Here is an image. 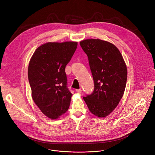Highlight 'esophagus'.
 Instances as JSON below:
<instances>
[{
	"label": "esophagus",
	"mask_w": 155,
	"mask_h": 155,
	"mask_svg": "<svg viewBox=\"0 0 155 155\" xmlns=\"http://www.w3.org/2000/svg\"><path fill=\"white\" fill-rule=\"evenodd\" d=\"M76 92L78 93H81L82 90H81V89H78V90H76Z\"/></svg>",
	"instance_id": "34e87169"
}]
</instances>
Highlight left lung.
<instances>
[{
    "label": "left lung",
    "instance_id": "left-lung-1",
    "mask_svg": "<svg viewBox=\"0 0 155 155\" xmlns=\"http://www.w3.org/2000/svg\"><path fill=\"white\" fill-rule=\"evenodd\" d=\"M80 45L88 57L94 91L83 99L90 111L105 117L117 107L126 86L127 70L120 51L114 44L100 39H87Z\"/></svg>",
    "mask_w": 155,
    "mask_h": 155
}]
</instances>
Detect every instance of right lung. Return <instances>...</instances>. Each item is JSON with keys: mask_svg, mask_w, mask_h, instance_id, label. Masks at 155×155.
<instances>
[{"mask_svg": "<svg viewBox=\"0 0 155 155\" xmlns=\"http://www.w3.org/2000/svg\"><path fill=\"white\" fill-rule=\"evenodd\" d=\"M78 42H48L40 46L28 65L32 98L41 112L57 119L69 107L72 94L67 86L65 66L77 48Z\"/></svg>", "mask_w": 155, "mask_h": 155, "instance_id": "add662e5", "label": "right lung"}]
</instances>
